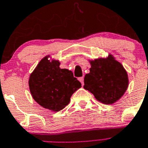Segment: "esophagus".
Here are the masks:
<instances>
[{"instance_id":"obj_1","label":"esophagus","mask_w":148,"mask_h":148,"mask_svg":"<svg viewBox=\"0 0 148 148\" xmlns=\"http://www.w3.org/2000/svg\"><path fill=\"white\" fill-rule=\"evenodd\" d=\"M79 82L82 83V85L83 86V84H84V77H79Z\"/></svg>"}]
</instances>
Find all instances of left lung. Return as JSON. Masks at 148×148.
<instances>
[{
    "mask_svg": "<svg viewBox=\"0 0 148 148\" xmlns=\"http://www.w3.org/2000/svg\"><path fill=\"white\" fill-rule=\"evenodd\" d=\"M84 88L104 104H112L128 87L127 71L112 56L91 61L90 72L84 77Z\"/></svg>",
    "mask_w": 148,
    "mask_h": 148,
    "instance_id": "left-lung-1",
    "label": "left lung"
}]
</instances>
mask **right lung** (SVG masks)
I'll return each mask as SVG.
<instances>
[{
    "instance_id": "obj_1",
    "label": "right lung",
    "mask_w": 148,
    "mask_h": 148,
    "mask_svg": "<svg viewBox=\"0 0 148 148\" xmlns=\"http://www.w3.org/2000/svg\"><path fill=\"white\" fill-rule=\"evenodd\" d=\"M60 62L45 56L30 74L29 86L33 99L42 107L58 112L69 104L81 83L72 71L60 68Z\"/></svg>"
}]
</instances>
